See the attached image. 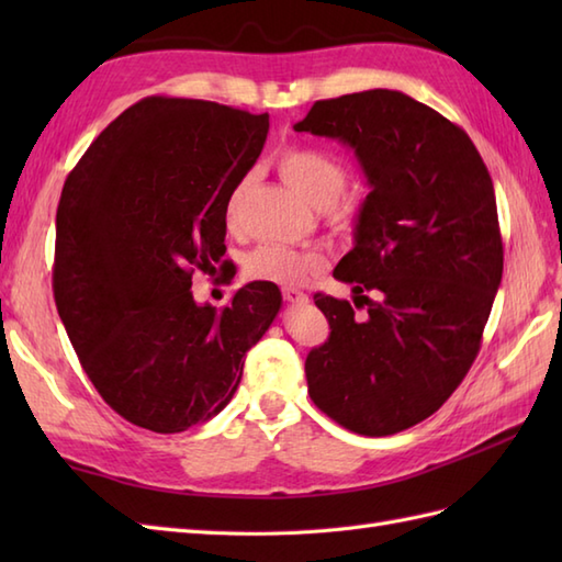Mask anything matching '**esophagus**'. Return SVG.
Listing matches in <instances>:
<instances>
[{"instance_id": "1", "label": "esophagus", "mask_w": 562, "mask_h": 562, "mask_svg": "<svg viewBox=\"0 0 562 562\" xmlns=\"http://www.w3.org/2000/svg\"><path fill=\"white\" fill-rule=\"evenodd\" d=\"M282 300L290 304H304V302H308V294L296 290V288H282Z\"/></svg>"}]
</instances>
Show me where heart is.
Masks as SVG:
<instances>
[{
	"mask_svg": "<svg viewBox=\"0 0 562 562\" xmlns=\"http://www.w3.org/2000/svg\"><path fill=\"white\" fill-rule=\"evenodd\" d=\"M278 169L284 181L308 205L324 207L333 224L345 226L357 217V200L355 195L345 193L348 171H345V166L333 154L318 147L292 145L278 151ZM244 190L246 178L238 181L232 188L229 198H226V220L229 222H234L238 205H241ZM318 254H308V250H296L282 244H260L246 256V274L250 280L260 282L296 284L314 268H318Z\"/></svg>",
	"mask_w": 562,
	"mask_h": 562,
	"instance_id": "1",
	"label": "heart"
}]
</instances>
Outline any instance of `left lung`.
Listing matches in <instances>:
<instances>
[{
  "label": "left lung",
  "mask_w": 562,
  "mask_h": 562,
  "mask_svg": "<svg viewBox=\"0 0 562 562\" xmlns=\"http://www.w3.org/2000/svg\"><path fill=\"white\" fill-rule=\"evenodd\" d=\"M296 133L355 149L369 183L355 248L316 292L330 336L306 355L308 396L345 429L386 437L441 408L481 350L503 280L493 178L459 125L401 91L316 101Z\"/></svg>",
  "instance_id": "left-lung-1"
}]
</instances>
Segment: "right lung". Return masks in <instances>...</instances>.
<instances>
[{
    "label": "right lung",
    "instance_id": "add662e5",
    "mask_svg": "<svg viewBox=\"0 0 562 562\" xmlns=\"http://www.w3.org/2000/svg\"><path fill=\"white\" fill-rule=\"evenodd\" d=\"M268 127V113L149 97L117 115L67 176L57 314L91 384L127 423L173 435L217 415L280 312L272 282H248L220 312L190 292L195 270L222 262L226 198L260 157Z\"/></svg>",
    "mask_w": 562,
    "mask_h": 562
}]
</instances>
